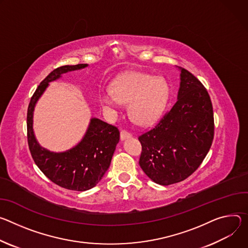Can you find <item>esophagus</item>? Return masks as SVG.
I'll return each mask as SVG.
<instances>
[{
	"instance_id": "obj_1",
	"label": "esophagus",
	"mask_w": 248,
	"mask_h": 248,
	"mask_svg": "<svg viewBox=\"0 0 248 248\" xmlns=\"http://www.w3.org/2000/svg\"><path fill=\"white\" fill-rule=\"evenodd\" d=\"M131 137H132V135H131L129 132L125 131V130H122V131L120 132V139H121L122 141H124V140H126V139H128V138H131Z\"/></svg>"
}]
</instances>
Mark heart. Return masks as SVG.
<instances>
[{"mask_svg": "<svg viewBox=\"0 0 248 248\" xmlns=\"http://www.w3.org/2000/svg\"><path fill=\"white\" fill-rule=\"evenodd\" d=\"M170 96L168 82L160 77L132 73L116 80L111 91L100 95L101 105L117 112L120 102H129V114L140 125L155 122L166 109Z\"/></svg>", "mask_w": 248, "mask_h": 248, "instance_id": "obj_1", "label": "heart"}]
</instances>
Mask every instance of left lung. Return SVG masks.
Wrapping results in <instances>:
<instances>
[{"label":"left lung","mask_w":248,"mask_h":248,"mask_svg":"<svg viewBox=\"0 0 248 248\" xmlns=\"http://www.w3.org/2000/svg\"><path fill=\"white\" fill-rule=\"evenodd\" d=\"M175 104L152 130L139 137L140 167L154 182L168 186L193 173L214 139V115L208 92L183 68Z\"/></svg>","instance_id":"8db88e82"}]
</instances>
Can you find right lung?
<instances>
[{
    "mask_svg": "<svg viewBox=\"0 0 248 248\" xmlns=\"http://www.w3.org/2000/svg\"><path fill=\"white\" fill-rule=\"evenodd\" d=\"M88 64L62 66L52 71L38 86L27 109V141L38 169L55 184L75 191H87L94 187L107 171L116 145L119 130L96 117L90 124L82 139L65 152H51L41 147L33 131L34 108L49 86L63 74L87 68Z\"/></svg>",
    "mask_w": 248,
    "mask_h": 248,
    "instance_id": "obj_1",
    "label": "right lung"
}]
</instances>
